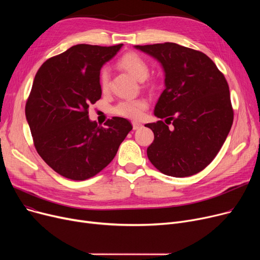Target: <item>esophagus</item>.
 <instances>
[{
	"instance_id": "34e87169",
	"label": "esophagus",
	"mask_w": 260,
	"mask_h": 260,
	"mask_svg": "<svg viewBox=\"0 0 260 260\" xmlns=\"http://www.w3.org/2000/svg\"><path fill=\"white\" fill-rule=\"evenodd\" d=\"M132 124H133V128H134V129H138V128H140V127L142 126L141 123L136 122V121H134V122L132 123Z\"/></svg>"
}]
</instances>
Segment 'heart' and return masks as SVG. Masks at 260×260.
<instances>
[{
	"mask_svg": "<svg viewBox=\"0 0 260 260\" xmlns=\"http://www.w3.org/2000/svg\"><path fill=\"white\" fill-rule=\"evenodd\" d=\"M118 65L139 81L145 80L149 73L146 61L136 52L123 54L118 60ZM109 80H111V74H109L108 68L104 67L99 75V83L103 92H106L109 89ZM147 106L148 104L144 99H126L118 102L114 106L113 112L121 117L138 120L143 116Z\"/></svg>",
	"mask_w": 260,
	"mask_h": 260,
	"instance_id": "b5f03b06",
	"label": "heart"
}]
</instances>
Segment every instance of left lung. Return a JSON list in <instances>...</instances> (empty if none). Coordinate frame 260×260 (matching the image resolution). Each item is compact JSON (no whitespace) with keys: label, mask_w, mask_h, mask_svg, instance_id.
<instances>
[{"label":"left lung","mask_w":260,"mask_h":260,"mask_svg":"<svg viewBox=\"0 0 260 260\" xmlns=\"http://www.w3.org/2000/svg\"><path fill=\"white\" fill-rule=\"evenodd\" d=\"M156 58L166 73V89L147 123L154 141L147 157L161 173L188 177L206 169L217 156L233 124L229 84L215 63L199 50L176 43L136 45Z\"/></svg>","instance_id":"8db88e82"}]
</instances>
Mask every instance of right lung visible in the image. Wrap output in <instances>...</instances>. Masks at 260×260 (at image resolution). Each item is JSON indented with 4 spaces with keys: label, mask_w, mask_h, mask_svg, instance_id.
I'll use <instances>...</instances> for the list:
<instances>
[{
    "label": "right lung",
    "mask_w": 260,
    "mask_h": 260,
    "mask_svg": "<svg viewBox=\"0 0 260 260\" xmlns=\"http://www.w3.org/2000/svg\"><path fill=\"white\" fill-rule=\"evenodd\" d=\"M122 47L78 44L46 60L36 74L25 115L38 154L58 174L86 180L115 158L133 129L121 117L98 125L88 107L101 98L100 70Z\"/></svg>",
    "instance_id": "obj_1"
}]
</instances>
